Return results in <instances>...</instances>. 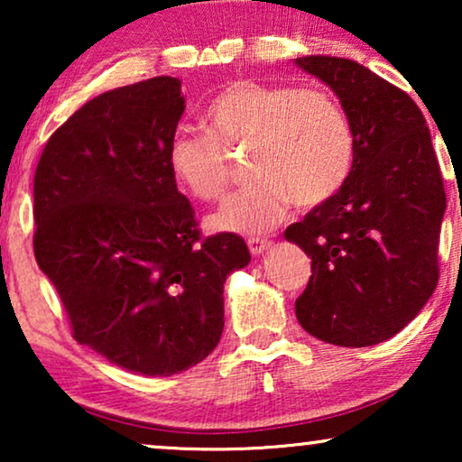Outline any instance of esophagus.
Listing matches in <instances>:
<instances>
[{
	"instance_id": "esophagus-1",
	"label": "esophagus",
	"mask_w": 462,
	"mask_h": 462,
	"mask_svg": "<svg viewBox=\"0 0 462 462\" xmlns=\"http://www.w3.org/2000/svg\"><path fill=\"white\" fill-rule=\"evenodd\" d=\"M269 245H271V242H269V239H264V237H250L248 239V248H250V252L254 256L256 254H263V252L267 250Z\"/></svg>"
}]
</instances>
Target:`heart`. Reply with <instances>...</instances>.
<instances>
[{
	"instance_id": "b5f03b06",
	"label": "heart",
	"mask_w": 462,
	"mask_h": 462,
	"mask_svg": "<svg viewBox=\"0 0 462 462\" xmlns=\"http://www.w3.org/2000/svg\"><path fill=\"white\" fill-rule=\"evenodd\" d=\"M206 134L176 132L168 144L174 180L198 199H217L229 182L225 151L252 147L254 180L233 193L210 225L229 233H264L292 206L332 199L349 179L356 134L330 94L294 86L233 81L204 111Z\"/></svg>"
}]
</instances>
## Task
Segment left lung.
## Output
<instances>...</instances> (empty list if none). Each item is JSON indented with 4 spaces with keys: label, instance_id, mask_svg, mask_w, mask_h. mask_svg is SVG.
Listing matches in <instances>:
<instances>
[{
    "label": "left lung",
    "instance_id": "1",
    "mask_svg": "<svg viewBox=\"0 0 462 462\" xmlns=\"http://www.w3.org/2000/svg\"><path fill=\"white\" fill-rule=\"evenodd\" d=\"M294 65L337 94L356 134L343 189L283 233L311 256L296 318L324 343H383L438 286L446 191L431 132L406 92L356 60L311 54Z\"/></svg>",
    "mask_w": 462,
    "mask_h": 462
}]
</instances>
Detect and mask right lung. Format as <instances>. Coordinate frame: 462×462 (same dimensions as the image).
<instances>
[{
  "label": "right lung",
  "instance_id": "obj_1",
  "mask_svg": "<svg viewBox=\"0 0 462 462\" xmlns=\"http://www.w3.org/2000/svg\"><path fill=\"white\" fill-rule=\"evenodd\" d=\"M180 79L116 88L50 136L33 180V250L79 345L144 376L199 364L225 326L226 275L250 263L236 233L199 239L168 168Z\"/></svg>",
  "mask_w": 462,
  "mask_h": 462
}]
</instances>
